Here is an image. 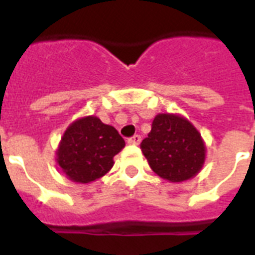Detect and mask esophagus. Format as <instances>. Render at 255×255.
Wrapping results in <instances>:
<instances>
[{
  "mask_svg": "<svg viewBox=\"0 0 255 255\" xmlns=\"http://www.w3.org/2000/svg\"><path fill=\"white\" fill-rule=\"evenodd\" d=\"M140 141H141V137H140V135H135L128 139V144H133V145H137V144H140Z\"/></svg>",
  "mask_w": 255,
  "mask_h": 255,
  "instance_id": "34e87169",
  "label": "esophagus"
}]
</instances>
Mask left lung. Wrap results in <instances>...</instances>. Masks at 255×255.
<instances>
[{
	"mask_svg": "<svg viewBox=\"0 0 255 255\" xmlns=\"http://www.w3.org/2000/svg\"><path fill=\"white\" fill-rule=\"evenodd\" d=\"M140 148L151 169L169 182L190 180L205 163L206 147L201 133L177 114L156 115Z\"/></svg>",
	"mask_w": 255,
	"mask_h": 255,
	"instance_id": "left-lung-1",
	"label": "left lung"
}]
</instances>
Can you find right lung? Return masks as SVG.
<instances>
[{
    "label": "right lung",
    "instance_id": "1",
    "mask_svg": "<svg viewBox=\"0 0 255 255\" xmlns=\"http://www.w3.org/2000/svg\"><path fill=\"white\" fill-rule=\"evenodd\" d=\"M126 145L115 128L98 116L79 118L70 124L57 149V164L66 177L88 184L103 177L114 167V156Z\"/></svg>",
    "mask_w": 255,
    "mask_h": 255
}]
</instances>
